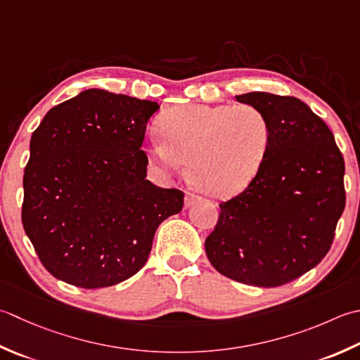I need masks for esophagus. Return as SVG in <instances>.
<instances>
[{
	"label": "esophagus",
	"mask_w": 360,
	"mask_h": 360,
	"mask_svg": "<svg viewBox=\"0 0 360 360\" xmlns=\"http://www.w3.org/2000/svg\"><path fill=\"white\" fill-rule=\"evenodd\" d=\"M198 200H200V196H196V195H193V193H187V195H186V207L192 206V204H195Z\"/></svg>",
	"instance_id": "esophagus-1"
}]
</instances>
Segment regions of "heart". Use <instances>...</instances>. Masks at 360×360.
<instances>
[{"label": "heart", "instance_id": "obj_1", "mask_svg": "<svg viewBox=\"0 0 360 360\" xmlns=\"http://www.w3.org/2000/svg\"><path fill=\"white\" fill-rule=\"evenodd\" d=\"M160 132L146 146L151 165L172 174L187 162L195 187L218 200L251 184L271 143L270 120L255 104L181 105L162 117Z\"/></svg>", "mask_w": 360, "mask_h": 360}]
</instances>
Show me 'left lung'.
<instances>
[{
    "instance_id": "left-lung-1",
    "label": "left lung",
    "mask_w": 360,
    "mask_h": 360,
    "mask_svg": "<svg viewBox=\"0 0 360 360\" xmlns=\"http://www.w3.org/2000/svg\"><path fill=\"white\" fill-rule=\"evenodd\" d=\"M236 98L265 112L271 143L251 184L220 202L204 248L223 276L278 287L312 270L330 250L347 201L345 160L328 124L298 98L265 91Z\"/></svg>"
}]
</instances>
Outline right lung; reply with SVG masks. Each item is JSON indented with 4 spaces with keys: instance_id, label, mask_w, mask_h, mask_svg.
<instances>
[{
    "instance_id": "right-lung-1",
    "label": "right lung",
    "mask_w": 360,
    "mask_h": 360,
    "mask_svg": "<svg viewBox=\"0 0 360 360\" xmlns=\"http://www.w3.org/2000/svg\"><path fill=\"white\" fill-rule=\"evenodd\" d=\"M154 101L101 89L48 112L31 137L21 221L45 269L81 288L115 285L146 264L184 192L146 179Z\"/></svg>"
}]
</instances>
